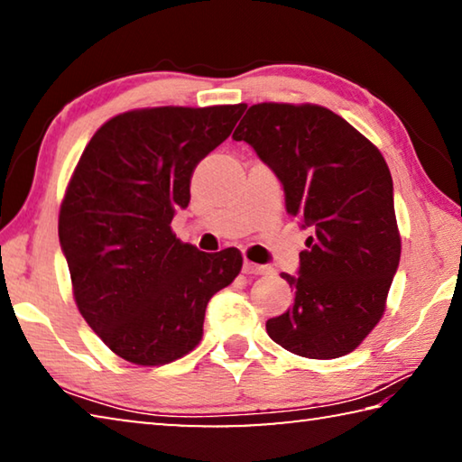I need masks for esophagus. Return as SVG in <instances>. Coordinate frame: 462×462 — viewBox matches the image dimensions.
Returning a JSON list of instances; mask_svg holds the SVG:
<instances>
[{
	"instance_id": "esophagus-1",
	"label": "esophagus",
	"mask_w": 462,
	"mask_h": 462,
	"mask_svg": "<svg viewBox=\"0 0 462 462\" xmlns=\"http://www.w3.org/2000/svg\"><path fill=\"white\" fill-rule=\"evenodd\" d=\"M242 271H245L246 275H264V273H269L271 269L264 267V264H256V263L245 261V264H242Z\"/></svg>"
}]
</instances>
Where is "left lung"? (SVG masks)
I'll use <instances>...</instances> for the list:
<instances>
[{
	"mask_svg": "<svg viewBox=\"0 0 462 462\" xmlns=\"http://www.w3.org/2000/svg\"><path fill=\"white\" fill-rule=\"evenodd\" d=\"M232 138L267 162L283 183L287 214L311 230L300 275H281L295 291L293 306L269 319L267 334L306 358L353 353L383 318L402 254L385 159L316 104L250 106Z\"/></svg>",
	"mask_w": 462,
	"mask_h": 462,
	"instance_id": "1",
	"label": "left lung"
}]
</instances>
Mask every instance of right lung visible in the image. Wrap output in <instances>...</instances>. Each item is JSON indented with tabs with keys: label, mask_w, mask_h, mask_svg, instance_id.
<instances>
[{
	"label": "right lung",
	"mask_w": 462,
	"mask_h": 462,
	"mask_svg": "<svg viewBox=\"0 0 462 462\" xmlns=\"http://www.w3.org/2000/svg\"><path fill=\"white\" fill-rule=\"evenodd\" d=\"M245 104L143 107L114 116L85 146L59 214L73 297L124 361L161 366L198 346L208 301L242 269L238 248L208 254L171 230L198 162Z\"/></svg>",
	"instance_id": "add662e5"
}]
</instances>
